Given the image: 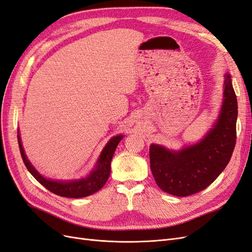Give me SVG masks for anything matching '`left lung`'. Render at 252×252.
<instances>
[{
  "label": "left lung",
  "instance_id": "1",
  "mask_svg": "<svg viewBox=\"0 0 252 252\" xmlns=\"http://www.w3.org/2000/svg\"><path fill=\"white\" fill-rule=\"evenodd\" d=\"M236 119L238 101L230 74H226L219 119L199 143L179 151L151 144L150 168L158 186L175 196H188L207 188L230 161L236 142Z\"/></svg>",
  "mask_w": 252,
  "mask_h": 252
}]
</instances>
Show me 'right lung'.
<instances>
[{"label":"right lung","instance_id":"add662e5","mask_svg":"<svg viewBox=\"0 0 252 252\" xmlns=\"http://www.w3.org/2000/svg\"><path fill=\"white\" fill-rule=\"evenodd\" d=\"M123 139V135H116L109 142L106 144L103 151L101 152L100 158H98L94 169L89 173L88 177L83 178L81 180L73 181H55L45 179L43 175L37 172L34 167L28 161L25 155L24 149L22 146V142L20 138V133L18 131V142L20 152L28 171L33 175V178L41 183V184L48 189L49 191L64 197H72V199H79V197L88 196L96 191H98L107 182L110 175V164L113 157L114 151L118 146L120 141Z\"/></svg>","mask_w":252,"mask_h":252}]
</instances>
